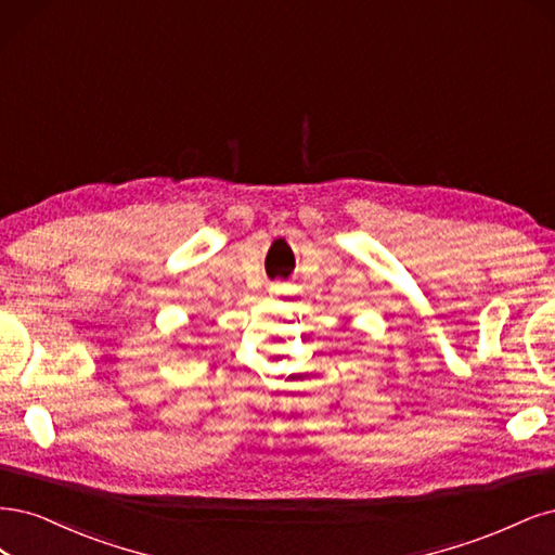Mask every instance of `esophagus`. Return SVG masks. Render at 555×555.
<instances>
[{
	"label": "esophagus",
	"mask_w": 555,
	"mask_h": 555,
	"mask_svg": "<svg viewBox=\"0 0 555 555\" xmlns=\"http://www.w3.org/2000/svg\"><path fill=\"white\" fill-rule=\"evenodd\" d=\"M270 293H272V295H281V293H283V285H281V283H272V285H270Z\"/></svg>",
	"instance_id": "34e87169"
}]
</instances>
